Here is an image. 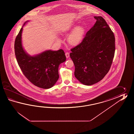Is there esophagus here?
I'll use <instances>...</instances> for the list:
<instances>
[{"instance_id":"obj_1","label":"esophagus","mask_w":134,"mask_h":134,"mask_svg":"<svg viewBox=\"0 0 134 134\" xmlns=\"http://www.w3.org/2000/svg\"><path fill=\"white\" fill-rule=\"evenodd\" d=\"M65 55H66V57L67 58H68V57H69V53H68V52H66V53Z\"/></svg>"}]
</instances>
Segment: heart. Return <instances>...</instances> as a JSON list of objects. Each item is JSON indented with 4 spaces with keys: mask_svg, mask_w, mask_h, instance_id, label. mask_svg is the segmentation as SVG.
<instances>
[{
    "mask_svg": "<svg viewBox=\"0 0 134 134\" xmlns=\"http://www.w3.org/2000/svg\"><path fill=\"white\" fill-rule=\"evenodd\" d=\"M71 32L68 37V42L70 46H76L82 42L86 34V29L82 26H77L76 24H73L65 29L64 32ZM57 41L61 42L60 38H58Z\"/></svg>",
    "mask_w": 134,
    "mask_h": 134,
    "instance_id": "1",
    "label": "heart"
}]
</instances>
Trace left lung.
I'll return each mask as SVG.
<instances>
[{"instance_id": "8db88e82", "label": "left lung", "mask_w": 134, "mask_h": 134, "mask_svg": "<svg viewBox=\"0 0 134 134\" xmlns=\"http://www.w3.org/2000/svg\"><path fill=\"white\" fill-rule=\"evenodd\" d=\"M96 21L79 45L71 49L75 76L80 82L92 85L109 71L115 52V37L105 20L94 16Z\"/></svg>"}]
</instances>
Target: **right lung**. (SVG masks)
<instances>
[{
    "label": "right lung",
    "instance_id": "obj_1",
    "mask_svg": "<svg viewBox=\"0 0 134 134\" xmlns=\"http://www.w3.org/2000/svg\"><path fill=\"white\" fill-rule=\"evenodd\" d=\"M15 41V53L18 65L26 78L34 85L41 88H51L59 79L58 67L64 62L66 57L62 49L50 50L34 56L26 52L22 44L23 27Z\"/></svg>",
    "mask_w": 134,
    "mask_h": 134
}]
</instances>
